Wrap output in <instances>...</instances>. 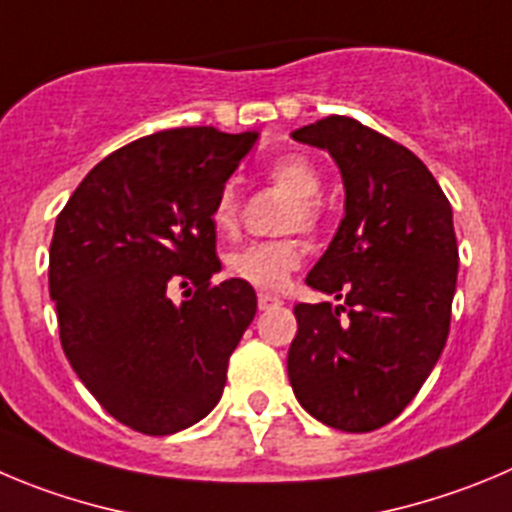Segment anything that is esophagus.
I'll list each match as a JSON object with an SVG mask.
<instances>
[{
    "label": "esophagus",
    "mask_w": 512,
    "mask_h": 512,
    "mask_svg": "<svg viewBox=\"0 0 512 512\" xmlns=\"http://www.w3.org/2000/svg\"><path fill=\"white\" fill-rule=\"evenodd\" d=\"M279 304H284V302H281V299L276 297V294L259 292V309H271V307H279Z\"/></svg>",
    "instance_id": "1"
}]
</instances>
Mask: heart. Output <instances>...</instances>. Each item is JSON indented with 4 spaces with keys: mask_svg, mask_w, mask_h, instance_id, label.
<instances>
[{
    "mask_svg": "<svg viewBox=\"0 0 512 512\" xmlns=\"http://www.w3.org/2000/svg\"><path fill=\"white\" fill-rule=\"evenodd\" d=\"M266 180L276 190L287 192L292 205L281 220V231L314 233L322 223V175L314 162L304 154H284L266 167ZM210 223L215 233L233 238L241 228V192L236 182H225L210 208ZM304 248L297 238H274L253 241L236 248L228 256V271L236 279L259 289H281L289 276L302 266Z\"/></svg>",
    "mask_w": 512,
    "mask_h": 512,
    "instance_id": "heart-1",
    "label": "heart"
}]
</instances>
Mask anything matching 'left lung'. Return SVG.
I'll list each match as a JSON object with an SVG mask.
<instances>
[{
	"label": "left lung",
	"mask_w": 512,
	"mask_h": 512,
	"mask_svg": "<svg viewBox=\"0 0 512 512\" xmlns=\"http://www.w3.org/2000/svg\"><path fill=\"white\" fill-rule=\"evenodd\" d=\"M330 152L345 185V218L307 274L340 299L297 304L287 358L302 409L363 434L396 419L437 365L457 289L452 205L426 164L348 116L292 131Z\"/></svg>",
	"instance_id": "obj_1"
}]
</instances>
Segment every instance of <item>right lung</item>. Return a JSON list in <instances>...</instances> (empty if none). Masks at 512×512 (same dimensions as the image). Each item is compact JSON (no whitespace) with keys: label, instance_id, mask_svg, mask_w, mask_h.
I'll use <instances>...</instances> for the list:
<instances>
[{"label":"right lung","instance_id":"1","mask_svg":"<svg viewBox=\"0 0 512 512\" xmlns=\"http://www.w3.org/2000/svg\"><path fill=\"white\" fill-rule=\"evenodd\" d=\"M259 134L182 126L116 149L55 220L50 297L75 375L129 429L164 437L223 396L228 360L256 314L220 271L210 208ZM172 286H190L175 305Z\"/></svg>","mask_w":512,"mask_h":512}]
</instances>
